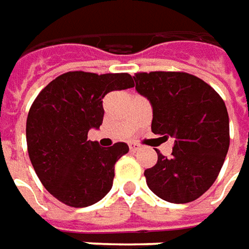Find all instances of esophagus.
<instances>
[{
	"label": "esophagus",
	"mask_w": 249,
	"mask_h": 249,
	"mask_svg": "<svg viewBox=\"0 0 249 249\" xmlns=\"http://www.w3.org/2000/svg\"><path fill=\"white\" fill-rule=\"evenodd\" d=\"M129 150H131L132 153H136L138 150H140V146H139L138 143H135V142H131L129 143Z\"/></svg>",
	"instance_id": "1"
}]
</instances>
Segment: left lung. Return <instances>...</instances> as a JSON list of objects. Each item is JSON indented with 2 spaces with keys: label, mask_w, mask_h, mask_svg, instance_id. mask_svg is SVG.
I'll use <instances>...</instances> for the list:
<instances>
[{
  "label": "left lung",
  "mask_w": 249,
  "mask_h": 249,
  "mask_svg": "<svg viewBox=\"0 0 249 249\" xmlns=\"http://www.w3.org/2000/svg\"><path fill=\"white\" fill-rule=\"evenodd\" d=\"M135 89L153 107L151 131L173 138L170 158L158 154L144 170L148 188L170 203H188L217 180L229 150V116L222 98L202 79L182 72L136 73Z\"/></svg>",
  "instance_id": "obj_1"
}]
</instances>
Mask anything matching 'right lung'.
Segmentation results:
<instances>
[{"instance_id":"right-lung-1","label":"right lung","mask_w":249,"mask_h":249,"mask_svg":"<svg viewBox=\"0 0 249 249\" xmlns=\"http://www.w3.org/2000/svg\"><path fill=\"white\" fill-rule=\"evenodd\" d=\"M133 86L128 73L68 72L34 101L25 128L28 155L43 187L60 202L87 207L109 194L114 165L129 147H101L87 135L102 125L105 95Z\"/></svg>"}]
</instances>
